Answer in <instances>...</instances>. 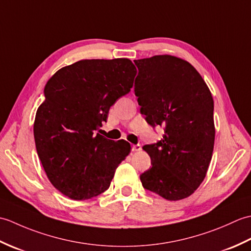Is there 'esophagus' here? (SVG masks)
<instances>
[{"label":"esophagus","instance_id":"34e87169","mask_svg":"<svg viewBox=\"0 0 251 251\" xmlns=\"http://www.w3.org/2000/svg\"><path fill=\"white\" fill-rule=\"evenodd\" d=\"M131 150L134 151V152L140 151V150H141V146H140V145H132V146H131Z\"/></svg>","mask_w":251,"mask_h":251}]
</instances>
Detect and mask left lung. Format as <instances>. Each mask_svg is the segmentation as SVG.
<instances>
[{
    "label": "left lung",
    "instance_id": "1",
    "mask_svg": "<svg viewBox=\"0 0 251 251\" xmlns=\"http://www.w3.org/2000/svg\"><path fill=\"white\" fill-rule=\"evenodd\" d=\"M135 95L149 124L163 139L143 147L152 167L143 188L167 201L189 197L205 179L215 145L214 99L196 69L181 58L157 55L134 60Z\"/></svg>",
    "mask_w": 251,
    "mask_h": 251
}]
</instances>
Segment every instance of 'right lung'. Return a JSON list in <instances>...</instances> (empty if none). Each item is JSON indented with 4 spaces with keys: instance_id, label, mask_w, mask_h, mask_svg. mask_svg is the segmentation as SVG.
<instances>
[{
    "instance_id": "add662e5",
    "label": "right lung",
    "mask_w": 251,
    "mask_h": 251,
    "mask_svg": "<svg viewBox=\"0 0 251 251\" xmlns=\"http://www.w3.org/2000/svg\"><path fill=\"white\" fill-rule=\"evenodd\" d=\"M136 74L127 58L85 59L61 68L46 83L34 120L35 147L47 178L69 199L89 200L109 189L129 154L128 142L97 130L110 106L130 92Z\"/></svg>"
}]
</instances>
